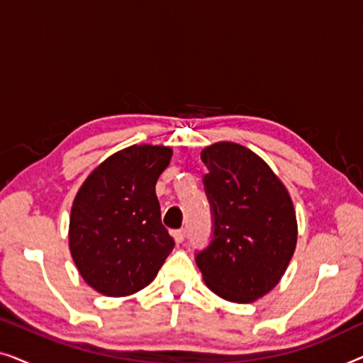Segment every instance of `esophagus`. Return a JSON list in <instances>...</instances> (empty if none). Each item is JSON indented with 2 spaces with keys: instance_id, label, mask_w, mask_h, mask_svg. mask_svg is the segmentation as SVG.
<instances>
[{
  "instance_id": "esophagus-1",
  "label": "esophagus",
  "mask_w": 363,
  "mask_h": 363,
  "mask_svg": "<svg viewBox=\"0 0 363 363\" xmlns=\"http://www.w3.org/2000/svg\"><path fill=\"white\" fill-rule=\"evenodd\" d=\"M185 236H186V231L185 230L173 231V240H175V242H178V245H180V242H183V240H185Z\"/></svg>"
}]
</instances>
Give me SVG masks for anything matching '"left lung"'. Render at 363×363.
I'll list each match as a JSON object with an SVG mask.
<instances>
[{
    "instance_id": "8db88e82",
    "label": "left lung",
    "mask_w": 363,
    "mask_h": 363,
    "mask_svg": "<svg viewBox=\"0 0 363 363\" xmlns=\"http://www.w3.org/2000/svg\"><path fill=\"white\" fill-rule=\"evenodd\" d=\"M215 231L196 255L203 281L221 299L250 304L274 289L297 245L291 195L262 158L235 142L201 150Z\"/></svg>"
}]
</instances>
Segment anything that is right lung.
<instances>
[{"label":"right lung","instance_id":"add662e5","mask_svg":"<svg viewBox=\"0 0 363 363\" xmlns=\"http://www.w3.org/2000/svg\"><path fill=\"white\" fill-rule=\"evenodd\" d=\"M165 145H130L94 168L76 193L69 251L82 279L108 297L142 291L170 255L173 238L160 220L158 177L170 163Z\"/></svg>","mask_w":363,"mask_h":363}]
</instances>
